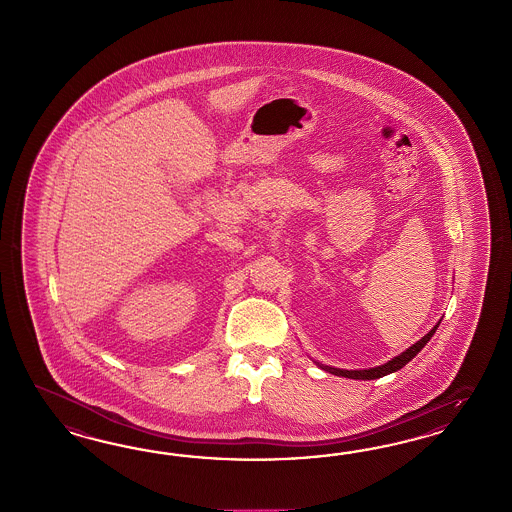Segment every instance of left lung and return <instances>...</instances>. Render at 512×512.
Returning a JSON list of instances; mask_svg holds the SVG:
<instances>
[{"label":"left lung","mask_w":512,"mask_h":512,"mask_svg":"<svg viewBox=\"0 0 512 512\" xmlns=\"http://www.w3.org/2000/svg\"><path fill=\"white\" fill-rule=\"evenodd\" d=\"M441 321H437V325L422 338V340L417 341V343H413L409 349H405L402 355H398V357L392 358V360H388L385 362L383 366H377V368H370V370H340V368H332V366H325V364H321V362H315L321 370H325V372L332 373V375H340V377H349V379H362V381H372V379H379V377H385L388 373L398 372V370H402L403 366L411 360V358L417 357L420 353V349L428 343V341L432 340V336L435 334V330H437V326H439Z\"/></svg>","instance_id":"obj_1"}]
</instances>
